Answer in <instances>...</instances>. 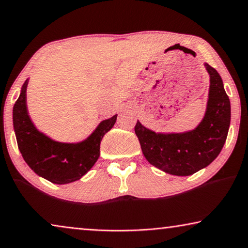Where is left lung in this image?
I'll return each mask as SVG.
<instances>
[{"label":"left lung","mask_w":248,"mask_h":248,"mask_svg":"<svg viewBox=\"0 0 248 248\" xmlns=\"http://www.w3.org/2000/svg\"><path fill=\"white\" fill-rule=\"evenodd\" d=\"M210 74V91L204 118L195 130L186 133L160 134L138 121L135 134L147 160L161 170L188 176L211 164L225 144L230 125V101L221 77L204 64Z\"/></svg>","instance_id":"obj_1"}]
</instances>
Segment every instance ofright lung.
Returning <instances> with one entry per match:
<instances>
[{"mask_svg":"<svg viewBox=\"0 0 248 248\" xmlns=\"http://www.w3.org/2000/svg\"><path fill=\"white\" fill-rule=\"evenodd\" d=\"M27 84L28 81L23 83L21 93L13 106V126L23 159L37 175L54 184L78 181L98 160L100 141L114 126L117 115L101 122L93 133L80 143L53 141L37 131L30 121L26 106Z\"/></svg>","mask_w":248,"mask_h":248,"instance_id":"add662e5","label":"right lung"}]
</instances>
